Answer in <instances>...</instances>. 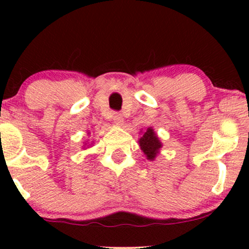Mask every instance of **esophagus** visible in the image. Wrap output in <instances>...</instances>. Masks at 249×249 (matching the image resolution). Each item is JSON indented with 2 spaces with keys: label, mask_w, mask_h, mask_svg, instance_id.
<instances>
[{
  "label": "esophagus",
  "mask_w": 249,
  "mask_h": 249,
  "mask_svg": "<svg viewBox=\"0 0 249 249\" xmlns=\"http://www.w3.org/2000/svg\"><path fill=\"white\" fill-rule=\"evenodd\" d=\"M112 119H113V122H115L117 125H123V124H124V118H123V116L119 112L113 113Z\"/></svg>",
  "instance_id": "obj_1"
}]
</instances>
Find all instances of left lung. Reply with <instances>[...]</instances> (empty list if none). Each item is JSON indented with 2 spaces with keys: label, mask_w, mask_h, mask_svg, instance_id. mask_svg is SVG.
Masks as SVG:
<instances>
[{
  "label": "left lung",
  "mask_w": 249,
  "mask_h": 249,
  "mask_svg": "<svg viewBox=\"0 0 249 249\" xmlns=\"http://www.w3.org/2000/svg\"><path fill=\"white\" fill-rule=\"evenodd\" d=\"M139 144H141L142 152L150 160H153L156 158L158 150L161 147V142H159L158 137L156 136V133L153 132L151 127H148L144 136L139 139Z\"/></svg>",
  "instance_id": "1"
}]
</instances>
